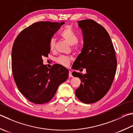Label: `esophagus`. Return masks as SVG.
I'll return each instance as SVG.
<instances>
[{"label": "esophagus", "instance_id": "esophagus-1", "mask_svg": "<svg viewBox=\"0 0 133 133\" xmlns=\"http://www.w3.org/2000/svg\"><path fill=\"white\" fill-rule=\"evenodd\" d=\"M69 77H70V78H71V77H72L73 76H72V72H71V71H69Z\"/></svg>", "mask_w": 133, "mask_h": 133}]
</instances>
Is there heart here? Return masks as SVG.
<instances>
[{"mask_svg":"<svg viewBox=\"0 0 133 133\" xmlns=\"http://www.w3.org/2000/svg\"><path fill=\"white\" fill-rule=\"evenodd\" d=\"M61 37L64 41L72 46V49L74 51H78L81 49V45L78 42V37L71 28L67 26L65 28L60 34ZM56 40L54 38H52L49 41V49L51 51H54L55 48ZM72 58L69 56H60L56 59V61L59 64L63 66H68Z\"/></svg>","mask_w":133,"mask_h":133,"instance_id":"b5f03b06","label":"heart"}]
</instances>
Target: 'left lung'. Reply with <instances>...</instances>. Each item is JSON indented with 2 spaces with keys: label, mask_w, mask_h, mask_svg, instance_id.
<instances>
[{
  "label": "left lung",
  "mask_w": 133,
  "mask_h": 133,
  "mask_svg": "<svg viewBox=\"0 0 133 133\" xmlns=\"http://www.w3.org/2000/svg\"><path fill=\"white\" fill-rule=\"evenodd\" d=\"M78 23L82 29L84 45L72 67L80 71L85 69L87 72H72L81 81L75 96L82 103L91 104L101 99L110 90L117 61L112 43L104 28L92 19L82 20Z\"/></svg>",
  "instance_id": "obj_1"
}]
</instances>
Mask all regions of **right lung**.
Listing matches in <instances>:
<instances>
[{"label":"right lung","instance_id":"obj_1","mask_svg":"<svg viewBox=\"0 0 133 133\" xmlns=\"http://www.w3.org/2000/svg\"><path fill=\"white\" fill-rule=\"evenodd\" d=\"M64 23H34L21 32L13 44V77L19 92L33 103H48L54 97L59 86L68 78L66 68L55 64L48 69L43 64V60L50 52L49 41Z\"/></svg>","mask_w":133,"mask_h":133}]
</instances>
